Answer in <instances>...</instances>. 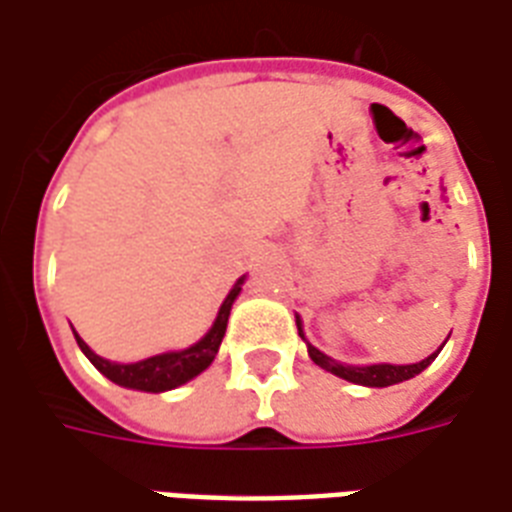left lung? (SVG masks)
<instances>
[{
    "instance_id": "left-lung-1",
    "label": "left lung",
    "mask_w": 512,
    "mask_h": 512,
    "mask_svg": "<svg viewBox=\"0 0 512 512\" xmlns=\"http://www.w3.org/2000/svg\"><path fill=\"white\" fill-rule=\"evenodd\" d=\"M297 330H300L302 335L300 319H297ZM302 338H305V335H302ZM442 346H445V343H442ZM308 354H311V360L319 365V368H324V371H330V374L335 376H341L346 382L365 384V387H390V384L406 382V379H412V376H417L420 371H425L439 352L431 354V357H425L423 363L414 365H341L335 363L333 357H327V354H322L319 349H313L311 343H308Z\"/></svg>"
}]
</instances>
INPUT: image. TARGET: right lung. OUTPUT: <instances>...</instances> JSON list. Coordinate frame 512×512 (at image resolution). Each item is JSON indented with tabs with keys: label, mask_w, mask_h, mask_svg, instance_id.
<instances>
[{
	"label": "right lung",
	"mask_w": 512,
	"mask_h": 512,
	"mask_svg": "<svg viewBox=\"0 0 512 512\" xmlns=\"http://www.w3.org/2000/svg\"><path fill=\"white\" fill-rule=\"evenodd\" d=\"M242 281L234 283V289L229 292V297L223 300L218 311V319L212 324V330L199 343H193L190 349H182V352H169L158 354V357H149V360H141V363L119 365L108 363L103 357L89 349L87 343L81 341L76 335L81 352L87 354L89 363L98 368L100 374L108 376L111 382L122 384V387H133V390H144V393H163V390H171V387H179V384L190 382L193 376H199L207 365L215 360L218 354V346L226 335V322H229L231 302L237 300L240 294Z\"/></svg>",
	"instance_id": "right-lung-1"
}]
</instances>
